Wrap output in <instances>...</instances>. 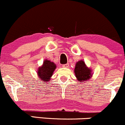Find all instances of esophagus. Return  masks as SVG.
Instances as JSON below:
<instances>
[{"label":"esophagus","instance_id":"esophagus-1","mask_svg":"<svg viewBox=\"0 0 125 125\" xmlns=\"http://www.w3.org/2000/svg\"><path fill=\"white\" fill-rule=\"evenodd\" d=\"M62 66V67H64V68H67V67H69V64H63Z\"/></svg>","mask_w":125,"mask_h":125}]
</instances>
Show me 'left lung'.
<instances>
[{"label":"left lung","instance_id":"obj_1","mask_svg":"<svg viewBox=\"0 0 125 125\" xmlns=\"http://www.w3.org/2000/svg\"><path fill=\"white\" fill-rule=\"evenodd\" d=\"M74 73L80 83H84L85 82H88L93 76L91 69L90 67H87L85 61L83 60H80L76 62Z\"/></svg>","mask_w":125,"mask_h":125}]
</instances>
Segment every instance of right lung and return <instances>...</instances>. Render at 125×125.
Masks as SVG:
<instances>
[{"label":"right lung","mask_w":125,"mask_h":125,"mask_svg":"<svg viewBox=\"0 0 125 125\" xmlns=\"http://www.w3.org/2000/svg\"><path fill=\"white\" fill-rule=\"evenodd\" d=\"M56 68V65L53 62L47 59H45L43 64L40 66L37 71L38 78L40 79L42 82H44V83L49 82Z\"/></svg>","instance_id":"add662e5"}]
</instances>
